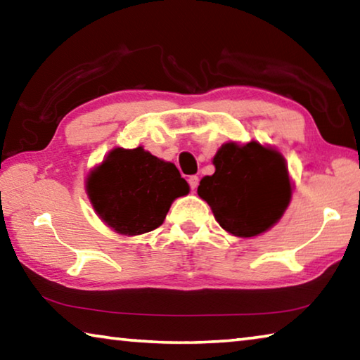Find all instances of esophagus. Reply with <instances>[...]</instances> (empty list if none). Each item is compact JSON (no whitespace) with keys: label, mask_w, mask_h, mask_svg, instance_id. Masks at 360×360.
I'll use <instances>...</instances> for the list:
<instances>
[{"label":"esophagus","mask_w":360,"mask_h":360,"mask_svg":"<svg viewBox=\"0 0 360 360\" xmlns=\"http://www.w3.org/2000/svg\"><path fill=\"white\" fill-rule=\"evenodd\" d=\"M198 176H191V178H188V186H191V188L192 191H197V187H198Z\"/></svg>","instance_id":"obj_1"}]
</instances>
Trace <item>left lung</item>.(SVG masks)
Instances as JSON below:
<instances>
[{"mask_svg":"<svg viewBox=\"0 0 360 360\" xmlns=\"http://www.w3.org/2000/svg\"><path fill=\"white\" fill-rule=\"evenodd\" d=\"M212 165L214 174L205 176L197 192L225 231L251 238L283 217L292 182L281 152L257 141H229L219 148Z\"/></svg>","mask_w":360,"mask_h":360,"instance_id":"1","label":"left lung"}]
</instances>
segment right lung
Returning a JSON list of instances; mask_svg holds the SVG:
<instances>
[{"mask_svg": "<svg viewBox=\"0 0 360 360\" xmlns=\"http://www.w3.org/2000/svg\"><path fill=\"white\" fill-rule=\"evenodd\" d=\"M174 163L144 150L114 148L85 179L98 217L115 233L136 236L160 227L176 198L188 193Z\"/></svg>", "mask_w": 360, "mask_h": 360, "instance_id": "add662e5", "label": "right lung"}]
</instances>
